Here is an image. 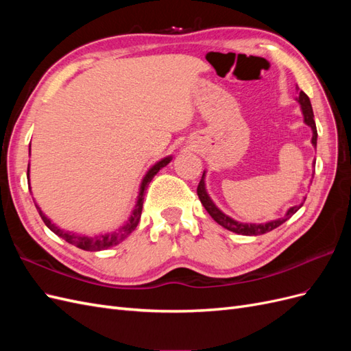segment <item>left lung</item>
Returning a JSON list of instances; mask_svg holds the SVG:
<instances>
[{
    "label": "left lung",
    "mask_w": 351,
    "mask_h": 351,
    "mask_svg": "<svg viewBox=\"0 0 351 351\" xmlns=\"http://www.w3.org/2000/svg\"><path fill=\"white\" fill-rule=\"evenodd\" d=\"M297 102L300 104V108H302V112L304 117V123L312 129V133H313L312 134V145L316 147L317 132H316V124L313 120V110L311 105V99L303 90H300ZM313 165H315V162H313ZM197 196L202 202V205H204L205 209L208 210V214L214 218L219 226H222L232 232H237V234H243V236H259V234H265V232H268V231H272L274 228H277L281 224H284L287 219H290L295 214V212L303 206V204L291 206L289 210H287V214L282 218L263 222V224H247V222H239L236 219L230 218L228 215H226L222 210H219L214 202H212V199L209 197V195L206 192V187H205V171H204V176H202L200 183L197 186Z\"/></svg>",
    "instance_id": "obj_1"
}]
</instances>
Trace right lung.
I'll use <instances>...</instances> for the list:
<instances>
[{
	"label": "right lung",
	"instance_id": "obj_1",
	"mask_svg": "<svg viewBox=\"0 0 351 351\" xmlns=\"http://www.w3.org/2000/svg\"><path fill=\"white\" fill-rule=\"evenodd\" d=\"M29 152H30V149H29ZM169 161H171V156H167V158L161 159V161H158L154 167L149 168V171L146 173V176L143 177L142 183H141L139 196H137V202H136V205H134V209L132 212L130 218L127 219V222H125L123 227H120L119 230H115L112 232H105V234H98V236H83V234H76V232H73V231L61 230L56 224H52L51 219L36 205V202H35V206H36V209L39 212L42 221L45 222V226L52 232H54V234H57L61 239H64L67 243L73 244V246H76V247L83 249V250H88V252H98V250H104V249L117 246V244L121 243L137 227V224H139L141 215H142V208H143V199H145L146 187H147V184L151 183V180L154 178V176L159 171V169H161L162 167H165L167 164H169ZM27 178H29V167H27ZM29 190H30V182H29Z\"/></svg>",
	"mask_w": 351,
	"mask_h": 351
}]
</instances>
